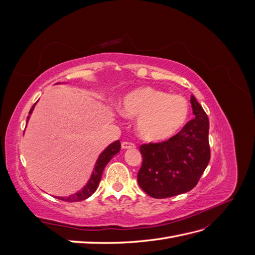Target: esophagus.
<instances>
[{"label": "esophagus", "mask_w": 255, "mask_h": 255, "mask_svg": "<svg viewBox=\"0 0 255 255\" xmlns=\"http://www.w3.org/2000/svg\"><path fill=\"white\" fill-rule=\"evenodd\" d=\"M121 146H122V149H134V148H136L135 143L129 142V141H123Z\"/></svg>", "instance_id": "34e87169"}]
</instances>
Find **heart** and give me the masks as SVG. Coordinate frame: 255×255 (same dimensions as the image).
<instances>
[{"mask_svg":"<svg viewBox=\"0 0 255 255\" xmlns=\"http://www.w3.org/2000/svg\"><path fill=\"white\" fill-rule=\"evenodd\" d=\"M189 111L186 98L152 87L130 91L121 105L123 115L138 118V133L148 141H163L174 136L186 123Z\"/></svg>","mask_w":255,"mask_h":255,"instance_id":"1","label":"heart"}]
</instances>
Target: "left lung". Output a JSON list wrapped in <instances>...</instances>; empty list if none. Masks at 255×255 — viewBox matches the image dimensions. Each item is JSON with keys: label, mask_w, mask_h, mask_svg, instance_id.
Segmentation results:
<instances>
[{"label": "left lung", "mask_w": 255, "mask_h": 255, "mask_svg": "<svg viewBox=\"0 0 255 255\" xmlns=\"http://www.w3.org/2000/svg\"><path fill=\"white\" fill-rule=\"evenodd\" d=\"M190 103L195 118L179 133L166 141L139 146L142 164L137 181L152 198H170L191 190L211 159L210 121L194 96L190 97Z\"/></svg>", "instance_id": "1"}]
</instances>
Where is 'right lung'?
Wrapping results in <instances>:
<instances>
[{
    "label": "right lung",
    "instance_id": "add662e5",
    "mask_svg": "<svg viewBox=\"0 0 255 255\" xmlns=\"http://www.w3.org/2000/svg\"><path fill=\"white\" fill-rule=\"evenodd\" d=\"M34 106H35V104L32 106V109H30V111L28 113L29 115L32 114V112L34 110ZM28 118H29V116H27V119ZM120 148H121V143L119 140L115 141L107 146V148L102 152L101 155L99 156L96 167H95V170H94V172H92L90 180L87 183L86 186H85L81 191L76 192V194H74L72 196L57 197V199L63 200V201H65V202H78V201H83V200L89 198L97 190L100 180H101V177H102V173H103L105 166L109 164V161L114 157V155H116V154L120 151Z\"/></svg>",
    "mask_w": 255,
    "mask_h": 255
}]
</instances>
